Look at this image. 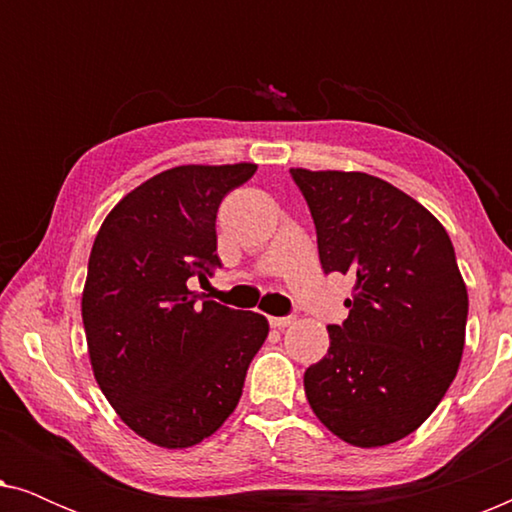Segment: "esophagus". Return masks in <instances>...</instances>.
I'll return each instance as SVG.
<instances>
[{"instance_id": "esophagus-1", "label": "esophagus", "mask_w": 512, "mask_h": 512, "mask_svg": "<svg viewBox=\"0 0 512 512\" xmlns=\"http://www.w3.org/2000/svg\"><path fill=\"white\" fill-rule=\"evenodd\" d=\"M293 324V317H270V326L272 328H286Z\"/></svg>"}]
</instances>
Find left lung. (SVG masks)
Masks as SVG:
<instances>
[{"instance_id": "obj_1", "label": "left lung", "mask_w": 512, "mask_h": 512, "mask_svg": "<svg viewBox=\"0 0 512 512\" xmlns=\"http://www.w3.org/2000/svg\"><path fill=\"white\" fill-rule=\"evenodd\" d=\"M317 228L326 275L354 279L349 317L305 370L319 422L356 447L396 443L450 389L466 338L468 293L436 216L363 172L291 170Z\"/></svg>"}]
</instances>
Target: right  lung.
<instances>
[{"label":"right lung","instance_id":"right-lung-1","mask_svg":"<svg viewBox=\"0 0 512 512\" xmlns=\"http://www.w3.org/2000/svg\"><path fill=\"white\" fill-rule=\"evenodd\" d=\"M256 165H181L144 181L104 219L81 298L95 380L137 436L198 445L230 417L268 319L202 300L221 200Z\"/></svg>","mask_w":512,"mask_h":512}]
</instances>
